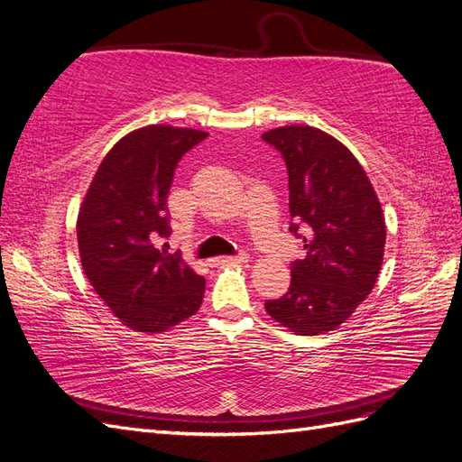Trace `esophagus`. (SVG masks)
<instances>
[{
	"label": "esophagus",
	"mask_w": 462,
	"mask_h": 462,
	"mask_svg": "<svg viewBox=\"0 0 462 462\" xmlns=\"http://www.w3.org/2000/svg\"><path fill=\"white\" fill-rule=\"evenodd\" d=\"M248 262V254L246 253H239L235 256H221V258H216V260H209V263L212 265H219V263H245Z\"/></svg>",
	"instance_id": "esophagus-1"
}]
</instances>
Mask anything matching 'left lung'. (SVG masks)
Wrapping results in <instances>:
<instances>
[{"label": "left lung", "instance_id": "obj_1", "mask_svg": "<svg viewBox=\"0 0 462 462\" xmlns=\"http://www.w3.org/2000/svg\"><path fill=\"white\" fill-rule=\"evenodd\" d=\"M285 162L289 231L306 256L291 262V285L265 310L299 335L337 328L375 285L382 270L385 221L380 200L356 158L333 136L309 125L262 134Z\"/></svg>", "mask_w": 462, "mask_h": 462}]
</instances>
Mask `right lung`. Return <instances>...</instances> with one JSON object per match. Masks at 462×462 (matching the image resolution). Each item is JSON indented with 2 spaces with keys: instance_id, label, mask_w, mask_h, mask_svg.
<instances>
[{
  "instance_id": "1",
  "label": "right lung",
  "mask_w": 462,
  "mask_h": 462,
  "mask_svg": "<svg viewBox=\"0 0 462 462\" xmlns=\"http://www.w3.org/2000/svg\"><path fill=\"white\" fill-rule=\"evenodd\" d=\"M208 133L150 125L107 152L79 212L82 270L125 326L160 333L197 314L204 277L180 253L156 248L171 235L167 194L175 170Z\"/></svg>"
}]
</instances>
